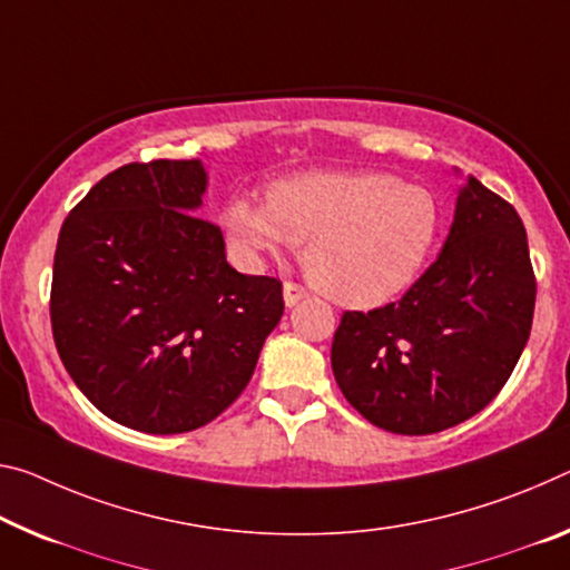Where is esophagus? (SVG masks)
Wrapping results in <instances>:
<instances>
[{
    "mask_svg": "<svg viewBox=\"0 0 570 570\" xmlns=\"http://www.w3.org/2000/svg\"><path fill=\"white\" fill-rule=\"evenodd\" d=\"M302 299H306V288L294 284V282H286L284 284V304L286 306H296Z\"/></svg>",
    "mask_w": 570,
    "mask_h": 570,
    "instance_id": "obj_1",
    "label": "esophagus"
}]
</instances>
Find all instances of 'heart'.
<instances>
[{"instance_id":"obj_1","label":"heart","mask_w":570,"mask_h":570,"mask_svg":"<svg viewBox=\"0 0 570 570\" xmlns=\"http://www.w3.org/2000/svg\"><path fill=\"white\" fill-rule=\"evenodd\" d=\"M444 210L429 187L391 171H302L276 179L266 203L233 195L220 230L238 264L304 243V266L324 294L377 306L409 288L436 248Z\"/></svg>"}]
</instances>
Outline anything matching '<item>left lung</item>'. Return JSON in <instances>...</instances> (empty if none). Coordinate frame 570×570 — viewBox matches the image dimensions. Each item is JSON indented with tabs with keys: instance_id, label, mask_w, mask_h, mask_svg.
Here are the masks:
<instances>
[{
	"instance_id": "left-lung-1",
	"label": "left lung",
	"mask_w": 570,
	"mask_h": 570,
	"mask_svg": "<svg viewBox=\"0 0 570 570\" xmlns=\"http://www.w3.org/2000/svg\"><path fill=\"white\" fill-rule=\"evenodd\" d=\"M459 175V169H456ZM535 276L525 225L466 175L439 258L401 302L345 312L332 340L340 391L405 436L456 426L490 403L528 345Z\"/></svg>"
}]
</instances>
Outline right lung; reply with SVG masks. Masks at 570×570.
<instances>
[{
  "mask_svg": "<svg viewBox=\"0 0 570 570\" xmlns=\"http://www.w3.org/2000/svg\"><path fill=\"white\" fill-rule=\"evenodd\" d=\"M200 159L126 165L62 223L52 337L68 375L108 419L185 433L238 399L284 314L282 284L238 274L220 228L197 218Z\"/></svg>",
  "mask_w": 570,
  "mask_h": 570,
  "instance_id": "right-lung-1",
  "label": "right lung"
}]
</instances>
